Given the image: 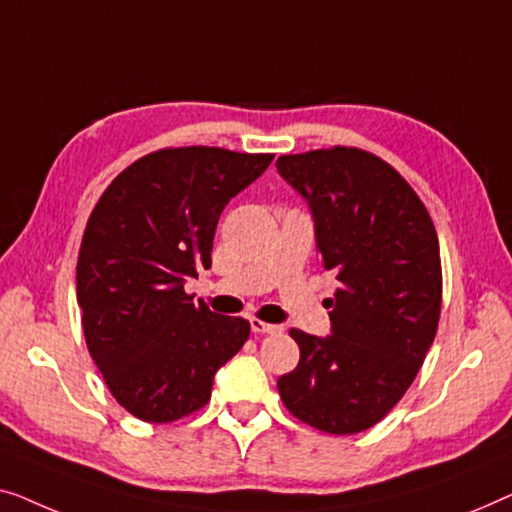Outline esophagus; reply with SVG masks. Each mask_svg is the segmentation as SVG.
Masks as SVG:
<instances>
[{"label": "esophagus", "mask_w": 512, "mask_h": 512, "mask_svg": "<svg viewBox=\"0 0 512 512\" xmlns=\"http://www.w3.org/2000/svg\"><path fill=\"white\" fill-rule=\"evenodd\" d=\"M250 329H253L255 334H280V331H283V327L269 325V322H262L259 318L250 320Z\"/></svg>", "instance_id": "34e87169"}]
</instances>
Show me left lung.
I'll list each match as a JSON object with an SVG mask.
<instances>
[{"label": "left lung", "mask_w": 512, "mask_h": 512, "mask_svg": "<svg viewBox=\"0 0 512 512\" xmlns=\"http://www.w3.org/2000/svg\"><path fill=\"white\" fill-rule=\"evenodd\" d=\"M276 167L306 197L322 266L341 283L327 299L331 336L290 331L299 364L278 378L280 399L308 427L359 434L397 406L434 343L436 227L406 178L369 150L280 155Z\"/></svg>", "instance_id": "left-lung-1"}]
</instances>
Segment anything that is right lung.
<instances>
[{
	"label": "right lung",
	"instance_id": "obj_1",
	"mask_svg": "<svg viewBox=\"0 0 512 512\" xmlns=\"http://www.w3.org/2000/svg\"><path fill=\"white\" fill-rule=\"evenodd\" d=\"M271 153L162 148L122 169L92 208L76 264L85 343L127 413L167 424L211 399L213 376L250 322L208 311L185 278L211 266L222 208Z\"/></svg>",
	"mask_w": 512,
	"mask_h": 512
}]
</instances>
